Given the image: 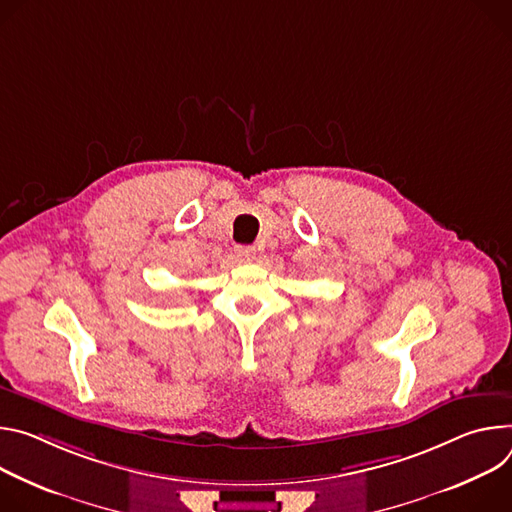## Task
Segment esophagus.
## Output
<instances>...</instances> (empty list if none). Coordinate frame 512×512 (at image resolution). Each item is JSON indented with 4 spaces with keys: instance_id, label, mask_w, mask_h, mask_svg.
<instances>
[{
    "instance_id": "1",
    "label": "esophagus",
    "mask_w": 512,
    "mask_h": 512,
    "mask_svg": "<svg viewBox=\"0 0 512 512\" xmlns=\"http://www.w3.org/2000/svg\"><path fill=\"white\" fill-rule=\"evenodd\" d=\"M236 254L242 258V260H250L254 256V248L252 246H238L236 248Z\"/></svg>"
}]
</instances>
